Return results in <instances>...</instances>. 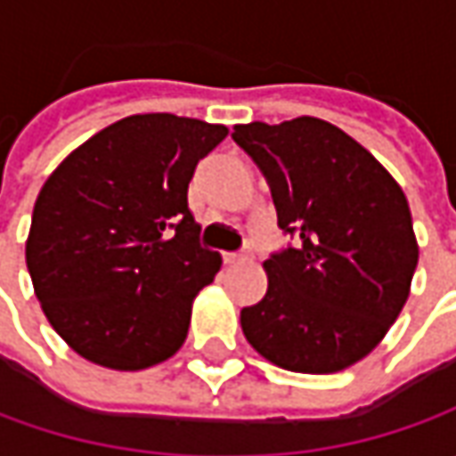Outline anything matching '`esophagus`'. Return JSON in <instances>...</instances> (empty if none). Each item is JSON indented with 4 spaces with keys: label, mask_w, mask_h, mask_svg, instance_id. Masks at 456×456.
<instances>
[{
    "label": "esophagus",
    "mask_w": 456,
    "mask_h": 456,
    "mask_svg": "<svg viewBox=\"0 0 456 456\" xmlns=\"http://www.w3.org/2000/svg\"><path fill=\"white\" fill-rule=\"evenodd\" d=\"M254 254L246 248V251H240V254H223V261L228 264V266H236V264H243V261H251Z\"/></svg>",
    "instance_id": "esophagus-1"
}]
</instances>
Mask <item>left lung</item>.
Here are the masks:
<instances>
[{"label":"left lung","instance_id":"left-lung-1","mask_svg":"<svg viewBox=\"0 0 456 456\" xmlns=\"http://www.w3.org/2000/svg\"><path fill=\"white\" fill-rule=\"evenodd\" d=\"M233 139L302 243L264 261L269 289L240 309L258 355L294 373H338L370 355L409 299L419 264L401 184L335 124L299 116L236 124Z\"/></svg>","mask_w":456,"mask_h":456}]
</instances>
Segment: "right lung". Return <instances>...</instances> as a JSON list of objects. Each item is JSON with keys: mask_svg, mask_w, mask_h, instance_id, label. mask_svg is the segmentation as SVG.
<instances>
[{"mask_svg": "<svg viewBox=\"0 0 456 456\" xmlns=\"http://www.w3.org/2000/svg\"><path fill=\"white\" fill-rule=\"evenodd\" d=\"M225 136L223 124L134 114L94 134L45 180L27 272L47 322L80 358L144 370L183 347L192 302L223 264L198 243L187 184Z\"/></svg>", "mask_w": 456, "mask_h": 456, "instance_id": "1", "label": "right lung"}]
</instances>
